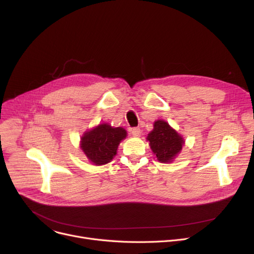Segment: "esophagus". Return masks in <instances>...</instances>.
<instances>
[{
    "instance_id": "obj_1",
    "label": "esophagus",
    "mask_w": 254,
    "mask_h": 254,
    "mask_svg": "<svg viewBox=\"0 0 254 254\" xmlns=\"http://www.w3.org/2000/svg\"><path fill=\"white\" fill-rule=\"evenodd\" d=\"M130 134L134 137H139L141 134V129L140 127H132L130 128Z\"/></svg>"
}]
</instances>
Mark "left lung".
Returning a JSON list of instances; mask_svg holds the SVG:
<instances>
[{
    "label": "left lung",
    "mask_w": 254,
    "mask_h": 254,
    "mask_svg": "<svg viewBox=\"0 0 254 254\" xmlns=\"http://www.w3.org/2000/svg\"><path fill=\"white\" fill-rule=\"evenodd\" d=\"M146 140L149 142L150 148L157 161L163 164H170L174 161L185 144L179 132L163 119L155 120L153 129Z\"/></svg>",
    "instance_id": "left-lung-1"
}]
</instances>
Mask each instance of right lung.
I'll list each match as a JSON object with an SVG mask.
<instances>
[{"label":"right lung","mask_w":254,"mask_h":254,"mask_svg":"<svg viewBox=\"0 0 254 254\" xmlns=\"http://www.w3.org/2000/svg\"><path fill=\"white\" fill-rule=\"evenodd\" d=\"M124 127H113L109 124H101L86 130L80 139V149L95 166L110 163L117 153V148L127 138Z\"/></svg>","instance_id":"right-lung-1"}]
</instances>
